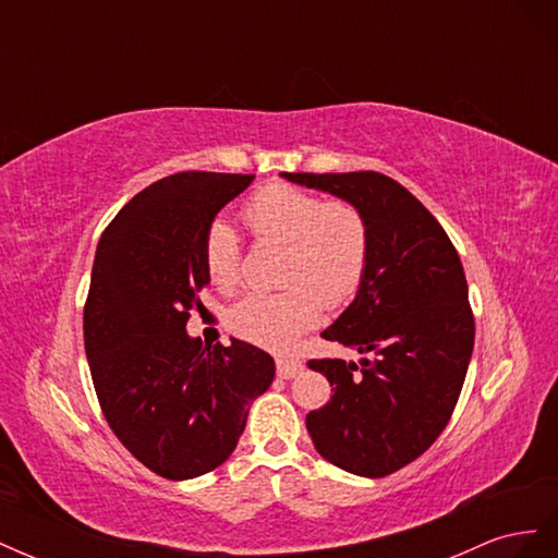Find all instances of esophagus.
<instances>
[{"label":"esophagus","mask_w":558,"mask_h":558,"mask_svg":"<svg viewBox=\"0 0 558 558\" xmlns=\"http://www.w3.org/2000/svg\"><path fill=\"white\" fill-rule=\"evenodd\" d=\"M300 373H302V361L300 359H295V356L277 359V375L281 379H293Z\"/></svg>","instance_id":"obj_1"}]
</instances>
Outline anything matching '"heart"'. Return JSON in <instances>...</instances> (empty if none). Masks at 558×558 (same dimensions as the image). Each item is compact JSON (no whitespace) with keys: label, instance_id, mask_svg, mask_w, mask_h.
<instances>
[{"label":"heart","instance_id":"1","mask_svg":"<svg viewBox=\"0 0 558 558\" xmlns=\"http://www.w3.org/2000/svg\"><path fill=\"white\" fill-rule=\"evenodd\" d=\"M242 221L256 240L286 244L277 293H251L228 314L232 332L260 347H289L318 324L328 305H342L365 277L369 223L349 199L289 183H269L242 207ZM202 263L216 291L232 293L242 281V248L234 228L214 221L202 242Z\"/></svg>","mask_w":558,"mask_h":558}]
</instances>
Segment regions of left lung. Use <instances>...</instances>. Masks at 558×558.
Listing matches in <instances>:
<instances>
[{"label": "left lung", "mask_w": 558, "mask_h": 558, "mask_svg": "<svg viewBox=\"0 0 558 558\" xmlns=\"http://www.w3.org/2000/svg\"><path fill=\"white\" fill-rule=\"evenodd\" d=\"M281 177L353 202L369 223L359 295L320 337L373 359L307 363L332 386V398L307 414V430L332 465L386 477L440 437L459 402L475 344L461 258L437 218L391 177Z\"/></svg>", "instance_id": "8db88e82"}]
</instances>
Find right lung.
<instances>
[{"mask_svg":"<svg viewBox=\"0 0 558 558\" xmlns=\"http://www.w3.org/2000/svg\"><path fill=\"white\" fill-rule=\"evenodd\" d=\"M253 174L177 172L134 195L97 244L83 342L99 408L123 447L165 480H193L238 447L275 361L242 340L185 332L209 283L202 242Z\"/></svg>","mask_w":558,"mask_h":558,"instance_id":"obj_1","label":"right lung"}]
</instances>
